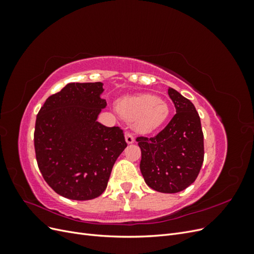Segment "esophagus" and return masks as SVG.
I'll use <instances>...</instances> for the list:
<instances>
[{"label":"esophagus","mask_w":254,"mask_h":254,"mask_svg":"<svg viewBox=\"0 0 254 254\" xmlns=\"http://www.w3.org/2000/svg\"><path fill=\"white\" fill-rule=\"evenodd\" d=\"M125 141L127 144H132L134 142V137L130 132L125 133Z\"/></svg>","instance_id":"1"}]
</instances>
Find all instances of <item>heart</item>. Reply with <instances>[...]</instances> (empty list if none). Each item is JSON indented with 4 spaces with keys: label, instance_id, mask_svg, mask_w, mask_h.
<instances>
[{
    "label": "heart",
    "instance_id": "1",
    "mask_svg": "<svg viewBox=\"0 0 254 254\" xmlns=\"http://www.w3.org/2000/svg\"><path fill=\"white\" fill-rule=\"evenodd\" d=\"M119 113L128 122H132L136 132L148 134L162 126L170 117V107L164 99L152 94H136L120 99Z\"/></svg>",
    "mask_w": 254,
    "mask_h": 254
}]
</instances>
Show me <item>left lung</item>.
<instances>
[{"label":"left lung","instance_id":"1","mask_svg":"<svg viewBox=\"0 0 254 254\" xmlns=\"http://www.w3.org/2000/svg\"><path fill=\"white\" fill-rule=\"evenodd\" d=\"M176 114L155 137L136 139L142 151L140 170L146 184L160 193H178L193 183L203 163V133L195 106L168 88Z\"/></svg>","mask_w":254,"mask_h":254}]
</instances>
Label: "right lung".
I'll use <instances>...</instances> for the list:
<instances>
[{
    "label": "right lung",
    "instance_id": "add662e5",
    "mask_svg": "<svg viewBox=\"0 0 254 254\" xmlns=\"http://www.w3.org/2000/svg\"><path fill=\"white\" fill-rule=\"evenodd\" d=\"M103 82H70L51 95L37 115V163L49 186L72 200L101 196L126 147L120 127L97 121L106 101Z\"/></svg>",
    "mask_w": 254,
    "mask_h": 254
}]
</instances>
